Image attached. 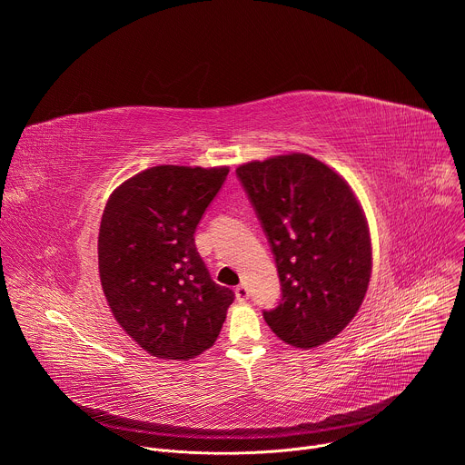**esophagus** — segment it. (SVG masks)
Here are the masks:
<instances>
[{"mask_svg":"<svg viewBox=\"0 0 465 465\" xmlns=\"http://www.w3.org/2000/svg\"><path fill=\"white\" fill-rule=\"evenodd\" d=\"M248 296H250V292H248V287H246L244 283H241L239 287H235V298H237L239 302H246Z\"/></svg>","mask_w":465,"mask_h":465,"instance_id":"1","label":"esophagus"}]
</instances>
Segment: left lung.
Segmentation results:
<instances>
[{
  "label": "left lung",
  "mask_w": 465,
  "mask_h": 465,
  "mask_svg": "<svg viewBox=\"0 0 465 465\" xmlns=\"http://www.w3.org/2000/svg\"><path fill=\"white\" fill-rule=\"evenodd\" d=\"M235 173L282 282V300L262 311L264 322L294 348L335 339L357 314L371 276L370 232L351 187L300 153L250 162Z\"/></svg>",
  "instance_id": "1"
}]
</instances>
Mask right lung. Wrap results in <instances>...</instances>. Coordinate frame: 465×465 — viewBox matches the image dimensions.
<instances>
[{"mask_svg": "<svg viewBox=\"0 0 465 465\" xmlns=\"http://www.w3.org/2000/svg\"><path fill=\"white\" fill-rule=\"evenodd\" d=\"M228 167L158 165L123 182L99 228V276L117 323L147 353L189 361L217 341L235 294L217 285L194 232Z\"/></svg>", "mask_w": 465, "mask_h": 465, "instance_id": "right-lung-1", "label": "right lung"}]
</instances>
